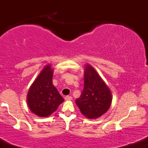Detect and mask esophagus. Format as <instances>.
<instances>
[{
    "mask_svg": "<svg viewBox=\"0 0 148 148\" xmlns=\"http://www.w3.org/2000/svg\"><path fill=\"white\" fill-rule=\"evenodd\" d=\"M64 99H65L66 101H70V100L72 99V97L71 96H66L64 97Z\"/></svg>",
    "mask_w": 148,
    "mask_h": 148,
    "instance_id": "34e87169",
    "label": "esophagus"
}]
</instances>
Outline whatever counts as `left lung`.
I'll return each instance as SVG.
<instances>
[{"label":"left lung","instance_id":"8db88e82","mask_svg":"<svg viewBox=\"0 0 148 148\" xmlns=\"http://www.w3.org/2000/svg\"><path fill=\"white\" fill-rule=\"evenodd\" d=\"M84 86L81 96L76 99V105L85 117L99 118L110 108L113 97L106 83L89 64L85 67Z\"/></svg>","mask_w":148,"mask_h":148}]
</instances>
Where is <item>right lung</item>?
Returning a JSON list of instances; mask_svg holds the SVG:
<instances>
[{
    "instance_id": "1",
    "label": "right lung",
    "mask_w": 148,
    "mask_h": 148,
    "mask_svg": "<svg viewBox=\"0 0 148 148\" xmlns=\"http://www.w3.org/2000/svg\"><path fill=\"white\" fill-rule=\"evenodd\" d=\"M51 64H47L29 88L27 103L30 110L39 117L47 118L64 101L52 81L53 74Z\"/></svg>"
}]
</instances>
